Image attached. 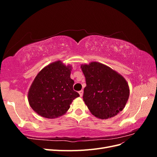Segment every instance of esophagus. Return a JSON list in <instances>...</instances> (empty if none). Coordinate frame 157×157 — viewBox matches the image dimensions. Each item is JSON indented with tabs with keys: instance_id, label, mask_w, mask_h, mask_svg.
<instances>
[{
	"instance_id": "1",
	"label": "esophagus",
	"mask_w": 157,
	"mask_h": 157,
	"mask_svg": "<svg viewBox=\"0 0 157 157\" xmlns=\"http://www.w3.org/2000/svg\"><path fill=\"white\" fill-rule=\"evenodd\" d=\"M78 94H80V97H82V96H83V90H80V91L78 92Z\"/></svg>"
}]
</instances>
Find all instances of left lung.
<instances>
[{"mask_svg": "<svg viewBox=\"0 0 157 157\" xmlns=\"http://www.w3.org/2000/svg\"><path fill=\"white\" fill-rule=\"evenodd\" d=\"M86 78L83 100L94 116L108 119L124 108L130 88L123 76L109 66L96 61L80 66Z\"/></svg>", "mask_w": 157, "mask_h": 157, "instance_id": "obj_1", "label": "left lung"}]
</instances>
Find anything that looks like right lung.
<instances>
[{"mask_svg": "<svg viewBox=\"0 0 157 157\" xmlns=\"http://www.w3.org/2000/svg\"><path fill=\"white\" fill-rule=\"evenodd\" d=\"M72 66L60 60L46 65L37 74L28 92L31 107L46 118L63 116L79 94L73 90L74 80L70 76Z\"/></svg>", "mask_w": 157, "mask_h": 157, "instance_id": "add662e5", "label": "right lung"}]
</instances>
